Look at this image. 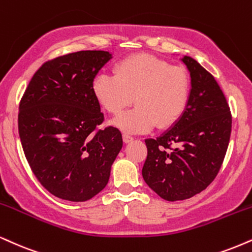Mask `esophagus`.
Segmentation results:
<instances>
[{"label":"esophagus","mask_w":252,"mask_h":252,"mask_svg":"<svg viewBox=\"0 0 252 252\" xmlns=\"http://www.w3.org/2000/svg\"><path fill=\"white\" fill-rule=\"evenodd\" d=\"M134 141V138L131 137V136H129V135H126V134H124L123 135V142L124 143H130V142H132Z\"/></svg>","instance_id":"1"}]
</instances>
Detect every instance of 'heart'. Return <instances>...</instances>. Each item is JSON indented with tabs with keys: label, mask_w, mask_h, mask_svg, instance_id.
<instances>
[{
	"label": "heart",
	"mask_w": 252,
	"mask_h": 252,
	"mask_svg": "<svg viewBox=\"0 0 252 252\" xmlns=\"http://www.w3.org/2000/svg\"><path fill=\"white\" fill-rule=\"evenodd\" d=\"M115 76L97 75L93 89L108 113L117 115L132 99L136 107L115 118L113 126L128 134H143L154 128H170L186 113L191 83L186 69L158 57L138 54L121 60Z\"/></svg>",
	"instance_id": "obj_1"
}]
</instances>
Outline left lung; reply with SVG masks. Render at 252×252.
Listing matches in <instances>:
<instances>
[{"mask_svg":"<svg viewBox=\"0 0 252 252\" xmlns=\"http://www.w3.org/2000/svg\"><path fill=\"white\" fill-rule=\"evenodd\" d=\"M191 78L186 113L156 138H147L145 183L165 201L197 195L220 171L231 134V114L213 75L190 56L181 59Z\"/></svg>","mask_w":252,"mask_h":252,"instance_id":"left-lung-1","label":"left lung"}]
</instances>
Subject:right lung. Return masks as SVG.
<instances>
[{"label":"right lung","instance_id":"obj_1","mask_svg":"<svg viewBox=\"0 0 252 252\" xmlns=\"http://www.w3.org/2000/svg\"><path fill=\"white\" fill-rule=\"evenodd\" d=\"M113 59L103 50L71 53L45 62L20 103L24 155L39 183L54 196L86 202L108 184L122 149V135L109 126L94 94V78Z\"/></svg>","mask_w":252,"mask_h":252}]
</instances>
